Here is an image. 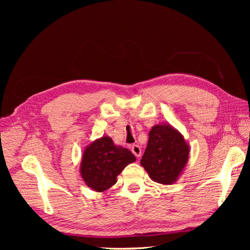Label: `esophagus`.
<instances>
[{"mask_svg":"<svg viewBox=\"0 0 250 250\" xmlns=\"http://www.w3.org/2000/svg\"><path fill=\"white\" fill-rule=\"evenodd\" d=\"M131 152L137 157H140L141 154H142V149L139 145H132L131 146Z\"/></svg>","mask_w":250,"mask_h":250,"instance_id":"esophagus-1","label":"esophagus"}]
</instances>
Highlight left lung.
Returning a JSON list of instances; mask_svg holds the SVG:
<instances>
[{"label":"left lung","mask_w":250,"mask_h":250,"mask_svg":"<svg viewBox=\"0 0 250 250\" xmlns=\"http://www.w3.org/2000/svg\"><path fill=\"white\" fill-rule=\"evenodd\" d=\"M190 147L184 135L170 124L154 125L141 165L149 177L161 185H172L185 170Z\"/></svg>","instance_id":"8db88e82"}]
</instances>
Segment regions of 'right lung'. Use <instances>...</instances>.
Wrapping results in <instances>:
<instances>
[{"label": "right lung", "mask_w": 250, "mask_h": 250, "mask_svg": "<svg viewBox=\"0 0 250 250\" xmlns=\"http://www.w3.org/2000/svg\"><path fill=\"white\" fill-rule=\"evenodd\" d=\"M135 160L129 150L115 145L105 135L90 143L83 151L80 175L87 187L103 192L115 185L119 174Z\"/></svg>", "instance_id": "add662e5"}]
</instances>
